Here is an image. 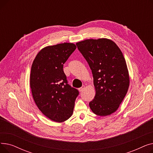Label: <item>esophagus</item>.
<instances>
[{
  "label": "esophagus",
  "instance_id": "obj_1",
  "mask_svg": "<svg viewBox=\"0 0 153 153\" xmlns=\"http://www.w3.org/2000/svg\"><path fill=\"white\" fill-rule=\"evenodd\" d=\"M85 89V85H82L81 87H80V88H79V92H82L83 91H84V89Z\"/></svg>",
  "mask_w": 153,
  "mask_h": 153
}]
</instances>
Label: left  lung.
Returning <instances> with one entry per match:
<instances>
[{
  "mask_svg": "<svg viewBox=\"0 0 153 153\" xmlns=\"http://www.w3.org/2000/svg\"><path fill=\"white\" fill-rule=\"evenodd\" d=\"M76 45L93 75L95 95L89 107L95 115H110L120 107L130 85L123 54L116 43L107 38L87 39Z\"/></svg>",
  "mask_w": 153,
  "mask_h": 153,
  "instance_id": "left-lung-1",
  "label": "left lung"
}]
</instances>
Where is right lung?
Listing matches in <instances>:
<instances>
[{"label": "right lung", "instance_id": "1", "mask_svg": "<svg viewBox=\"0 0 153 153\" xmlns=\"http://www.w3.org/2000/svg\"><path fill=\"white\" fill-rule=\"evenodd\" d=\"M76 49L74 43L48 46L32 63L30 88L36 106L48 118L63 122L73 113L79 91L68 84L63 64Z\"/></svg>", "mask_w": 153, "mask_h": 153}]
</instances>
